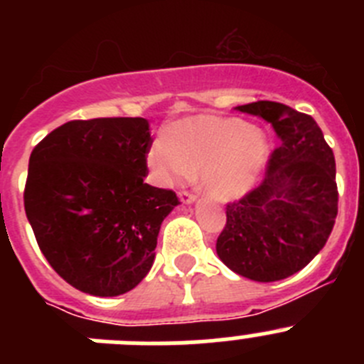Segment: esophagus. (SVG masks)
Instances as JSON below:
<instances>
[{
    "label": "esophagus",
    "instance_id": "obj_1",
    "mask_svg": "<svg viewBox=\"0 0 364 364\" xmlns=\"http://www.w3.org/2000/svg\"><path fill=\"white\" fill-rule=\"evenodd\" d=\"M178 198H180V202H182V204H193V202L197 200V197H195V195H193V193H189V191H180Z\"/></svg>",
    "mask_w": 364,
    "mask_h": 364
}]
</instances>
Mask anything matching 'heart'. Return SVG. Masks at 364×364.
<instances>
[{"instance_id": "b5f03b06", "label": "heart", "mask_w": 364, "mask_h": 364, "mask_svg": "<svg viewBox=\"0 0 364 364\" xmlns=\"http://www.w3.org/2000/svg\"><path fill=\"white\" fill-rule=\"evenodd\" d=\"M269 138L239 118L198 114L169 125L147 149V167L162 186L198 171L202 188L220 200L252 191L269 162Z\"/></svg>"}]
</instances>
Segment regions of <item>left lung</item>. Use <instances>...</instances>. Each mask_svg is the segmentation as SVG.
I'll use <instances>...</instances> for the list:
<instances>
[{"instance_id": "8db88e82", "label": "left lung", "mask_w": 364, "mask_h": 364, "mask_svg": "<svg viewBox=\"0 0 364 364\" xmlns=\"http://www.w3.org/2000/svg\"><path fill=\"white\" fill-rule=\"evenodd\" d=\"M235 109L272 124L281 144L259 188L226 205L217 255L242 277L281 281L304 268L332 233L339 198L336 159L304 112L268 100Z\"/></svg>"}]
</instances>
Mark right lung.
I'll return each mask as SVG.
<instances>
[{
	"label": "right lung",
	"instance_id": "add662e5",
	"mask_svg": "<svg viewBox=\"0 0 364 364\" xmlns=\"http://www.w3.org/2000/svg\"><path fill=\"white\" fill-rule=\"evenodd\" d=\"M146 118L73 120L34 147L25 213L54 272L83 294L117 297L149 273L171 189L146 184Z\"/></svg>",
	"mask_w": 364,
	"mask_h": 364
}]
</instances>
